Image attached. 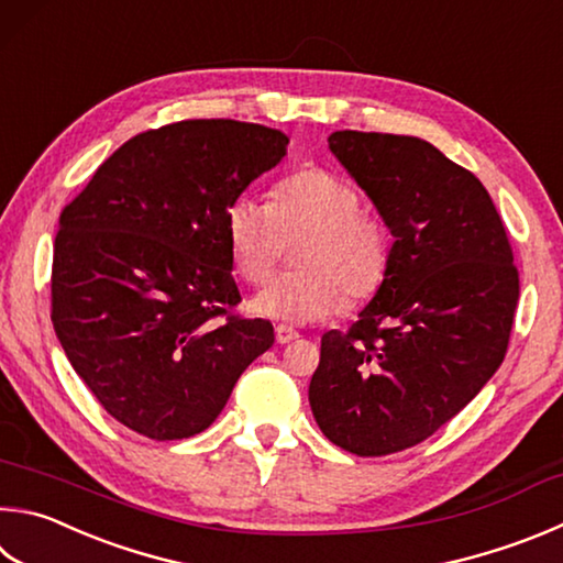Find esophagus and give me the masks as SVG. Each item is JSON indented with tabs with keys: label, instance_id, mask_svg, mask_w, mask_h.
Instances as JSON below:
<instances>
[{
	"label": "esophagus",
	"instance_id": "obj_1",
	"mask_svg": "<svg viewBox=\"0 0 563 563\" xmlns=\"http://www.w3.org/2000/svg\"><path fill=\"white\" fill-rule=\"evenodd\" d=\"M298 336H300V332L292 330V327H288V324L275 327V342L278 344H290L292 340H298Z\"/></svg>",
	"mask_w": 563,
	"mask_h": 563
}]
</instances>
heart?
<instances>
[{
  "instance_id": "1",
  "label": "heart",
  "mask_w": 563,
  "mask_h": 563,
  "mask_svg": "<svg viewBox=\"0 0 563 563\" xmlns=\"http://www.w3.org/2000/svg\"><path fill=\"white\" fill-rule=\"evenodd\" d=\"M229 255L249 285L273 278L290 243L300 271L273 280L253 310L285 322H312L382 288L391 263L386 221L362 209L360 189L334 172L305 167L271 189V203L239 197L223 217Z\"/></svg>"
}]
</instances>
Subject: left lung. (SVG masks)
Wrapping results in <instances>:
<instances>
[{
  "label": "left lung",
  "mask_w": 563,
  "mask_h": 563,
  "mask_svg": "<svg viewBox=\"0 0 563 563\" xmlns=\"http://www.w3.org/2000/svg\"><path fill=\"white\" fill-rule=\"evenodd\" d=\"M330 150L369 194L394 246L360 320L322 334L310 406L334 445L379 457L433 435L499 369L519 273L483 181L431 142L340 130Z\"/></svg>",
  "instance_id": "8db88e82"
}]
</instances>
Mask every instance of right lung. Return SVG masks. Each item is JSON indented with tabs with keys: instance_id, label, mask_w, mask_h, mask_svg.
<instances>
[{
	"instance_id": "1",
	"label": "right lung",
	"mask_w": 563,
	"mask_h": 563,
	"mask_svg": "<svg viewBox=\"0 0 563 563\" xmlns=\"http://www.w3.org/2000/svg\"><path fill=\"white\" fill-rule=\"evenodd\" d=\"M288 142L253 122H172L112 152L60 211L51 322L76 374L130 431L201 433L273 346L268 320L231 312L241 292L223 217Z\"/></svg>"
}]
</instances>
